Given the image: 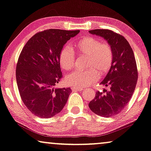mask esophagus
<instances>
[{
  "label": "esophagus",
  "mask_w": 151,
  "mask_h": 151,
  "mask_svg": "<svg viewBox=\"0 0 151 151\" xmlns=\"http://www.w3.org/2000/svg\"><path fill=\"white\" fill-rule=\"evenodd\" d=\"M72 90H75V91H79V90H83V88H80V87H77V86H73L72 88Z\"/></svg>",
  "instance_id": "esophagus-1"
}]
</instances>
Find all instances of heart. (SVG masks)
Listing matches in <instances>:
<instances>
[{"label": "heart", "instance_id": "b5f03b06", "mask_svg": "<svg viewBox=\"0 0 151 151\" xmlns=\"http://www.w3.org/2000/svg\"><path fill=\"white\" fill-rule=\"evenodd\" d=\"M78 55L86 56V68L88 69L77 70L66 76L65 81L69 85L77 87L89 86L95 82L100 75L106 74L111 68L113 61V52L107 43H101L95 38L86 37L77 40L73 45ZM59 63L65 70L74 68L75 57L73 52L68 47L60 52Z\"/></svg>", "mask_w": 151, "mask_h": 151}]
</instances>
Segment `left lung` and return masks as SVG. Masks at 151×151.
<instances>
[{
	"label": "left lung",
	"instance_id": "1",
	"mask_svg": "<svg viewBox=\"0 0 151 151\" xmlns=\"http://www.w3.org/2000/svg\"><path fill=\"white\" fill-rule=\"evenodd\" d=\"M104 38L111 47L113 61L111 68L100 83L109 87L107 91L96 92L88 106L94 113L105 117L119 114L127 105L135 89L138 77L133 51L123 36L108 29L89 31Z\"/></svg>",
	"mask_w": 151,
	"mask_h": 151
}]
</instances>
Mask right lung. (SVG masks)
<instances>
[{
    "label": "right lung",
    "instance_id": "right-lung-1",
    "mask_svg": "<svg viewBox=\"0 0 151 151\" xmlns=\"http://www.w3.org/2000/svg\"><path fill=\"white\" fill-rule=\"evenodd\" d=\"M79 32L44 30L22 50L16 70L17 86L22 101L36 116L52 117L65 105L71 89L55 88L62 78L59 55L63 45Z\"/></svg>",
    "mask_w": 151,
    "mask_h": 151
}]
</instances>
